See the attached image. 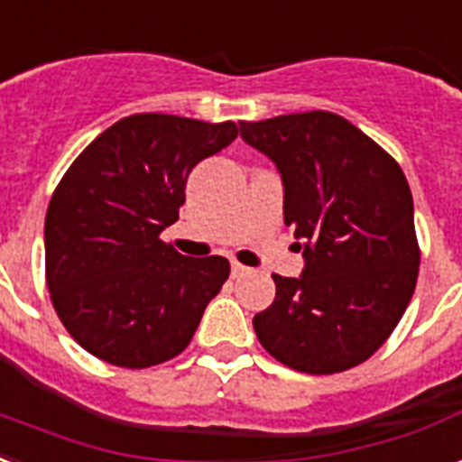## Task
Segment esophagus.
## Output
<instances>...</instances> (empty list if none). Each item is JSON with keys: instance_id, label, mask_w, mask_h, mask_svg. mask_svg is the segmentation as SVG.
I'll list each match as a JSON object with an SVG mask.
<instances>
[{"instance_id": "34e87169", "label": "esophagus", "mask_w": 462, "mask_h": 462, "mask_svg": "<svg viewBox=\"0 0 462 462\" xmlns=\"http://www.w3.org/2000/svg\"><path fill=\"white\" fill-rule=\"evenodd\" d=\"M250 267H245V264H241L238 260H231V274L234 277H243V274H248Z\"/></svg>"}]
</instances>
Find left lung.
<instances>
[{
	"label": "left lung",
	"mask_w": 462,
	"mask_h": 462,
	"mask_svg": "<svg viewBox=\"0 0 462 462\" xmlns=\"http://www.w3.org/2000/svg\"><path fill=\"white\" fill-rule=\"evenodd\" d=\"M284 180V224L306 267L272 274L277 296L253 318L260 345L301 374H339L391 337L420 274L412 192L398 161L342 116L310 110L241 123Z\"/></svg>",
	"instance_id": "obj_1"
}]
</instances>
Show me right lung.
Segmentation results:
<instances>
[{
    "mask_svg": "<svg viewBox=\"0 0 462 462\" xmlns=\"http://www.w3.org/2000/svg\"><path fill=\"white\" fill-rule=\"evenodd\" d=\"M236 123L137 113L79 153L45 214V282L62 325L113 366L149 368L190 345L228 280L226 257H185L161 241L199 161Z\"/></svg>",
    "mask_w": 462,
    "mask_h": 462,
    "instance_id": "1",
    "label": "right lung"
}]
</instances>
